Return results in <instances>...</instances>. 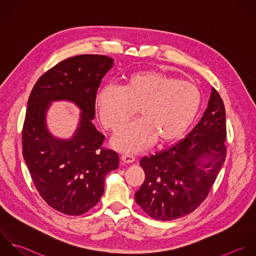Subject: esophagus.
<instances>
[{
    "instance_id": "esophagus-1",
    "label": "esophagus",
    "mask_w": 256,
    "mask_h": 256,
    "mask_svg": "<svg viewBox=\"0 0 256 256\" xmlns=\"http://www.w3.org/2000/svg\"><path fill=\"white\" fill-rule=\"evenodd\" d=\"M120 160L126 164H132L136 160V158L132 154H122L120 156Z\"/></svg>"
}]
</instances>
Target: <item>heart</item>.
Returning <instances> with one entry per match:
<instances>
[{
	"label": "heart",
	"instance_id": "b5f03b06",
	"mask_svg": "<svg viewBox=\"0 0 256 256\" xmlns=\"http://www.w3.org/2000/svg\"><path fill=\"white\" fill-rule=\"evenodd\" d=\"M202 92L192 82L158 70H142L126 76L118 88L106 86L94 98L102 126L118 130L138 108L140 120L120 130L112 140L116 148L138 152L156 140L160 144L180 138L196 118Z\"/></svg>",
	"mask_w": 256,
	"mask_h": 256
}]
</instances>
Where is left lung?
Returning a JSON list of instances; mask_svg holds the SVG:
<instances>
[{"label": "left lung", "mask_w": 256, "mask_h": 256, "mask_svg": "<svg viewBox=\"0 0 256 256\" xmlns=\"http://www.w3.org/2000/svg\"><path fill=\"white\" fill-rule=\"evenodd\" d=\"M226 138L224 104L212 88L202 120L186 138L140 160L146 180L134 194L136 204L156 220H176L196 210L224 164Z\"/></svg>", "instance_id": "obj_1"}]
</instances>
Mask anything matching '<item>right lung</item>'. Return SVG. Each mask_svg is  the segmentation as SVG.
I'll return each mask as SVG.
<instances>
[{
  "mask_svg": "<svg viewBox=\"0 0 256 256\" xmlns=\"http://www.w3.org/2000/svg\"><path fill=\"white\" fill-rule=\"evenodd\" d=\"M114 60L102 54H80L50 68L36 80L24 122L22 156L42 200L68 216L94 208L104 190L106 176L118 168V156L102 148L104 136L92 122L94 98ZM64 99L82 110L79 128L70 140L52 137L45 112L50 101Z\"/></svg>",
  "mask_w": 256,
  "mask_h": 256,
  "instance_id": "add662e5",
  "label": "right lung"
}]
</instances>
